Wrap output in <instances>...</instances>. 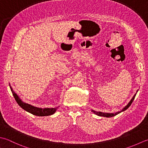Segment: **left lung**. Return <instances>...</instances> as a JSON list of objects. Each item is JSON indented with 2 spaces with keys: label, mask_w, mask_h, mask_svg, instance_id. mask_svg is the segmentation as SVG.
<instances>
[{
  "label": "left lung",
  "mask_w": 148,
  "mask_h": 148,
  "mask_svg": "<svg viewBox=\"0 0 148 148\" xmlns=\"http://www.w3.org/2000/svg\"><path fill=\"white\" fill-rule=\"evenodd\" d=\"M135 96H136V93H135V94L134 95V96H133V98L131 99V100L130 101V102L128 103V105H126V106H125L124 108H123V109L121 110V111H120V112H116L115 114H114V113H104V112H96V111H95V110H92V112H93V113L96 114V115H98L99 116H103V117H110L115 116L117 115V114H118L119 113H120L121 112H123V111L126 110L130 106L132 103L134 101V98L135 97Z\"/></svg>",
  "instance_id": "left-lung-1"
}]
</instances>
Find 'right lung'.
Wrapping results in <instances>:
<instances>
[{"mask_svg":"<svg viewBox=\"0 0 148 148\" xmlns=\"http://www.w3.org/2000/svg\"><path fill=\"white\" fill-rule=\"evenodd\" d=\"M10 89L12 93H13V95L14 96L15 100H16V101L17 102V103L20 106L23 108V109L27 111V112L33 114V115L38 116H47L52 115V114L56 112V111L57 110V108L59 107H58L52 108H41L36 107L32 106V105L25 103L21 100V99L19 98V96L14 92L11 86H10Z\"/></svg>","mask_w":148,"mask_h":148,"instance_id":"add662e5","label":"right lung"}]
</instances>
